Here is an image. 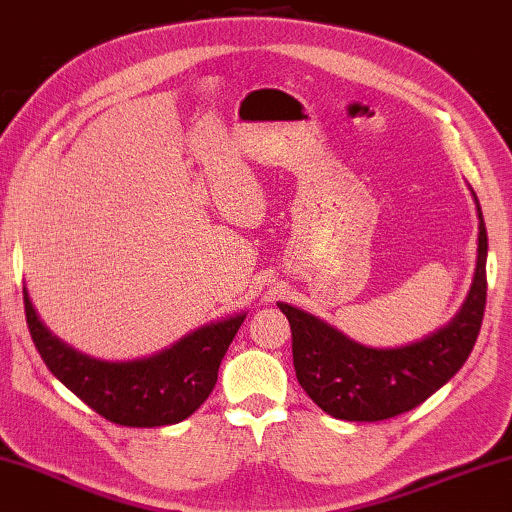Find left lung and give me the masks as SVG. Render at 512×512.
<instances>
[{
  "label": "left lung",
  "instance_id": "8db88e82",
  "mask_svg": "<svg viewBox=\"0 0 512 512\" xmlns=\"http://www.w3.org/2000/svg\"><path fill=\"white\" fill-rule=\"evenodd\" d=\"M474 201L479 256L472 288L454 320L429 338L397 349L363 347L317 317L279 304L290 322L297 381L324 413L347 422L390 420L420 406L465 365L479 338L488 295V231L476 195Z\"/></svg>",
  "mask_w": 512,
  "mask_h": 512
}]
</instances>
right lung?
<instances>
[{
    "label": "right lung",
    "mask_w": 512,
    "mask_h": 512,
    "mask_svg": "<svg viewBox=\"0 0 512 512\" xmlns=\"http://www.w3.org/2000/svg\"><path fill=\"white\" fill-rule=\"evenodd\" d=\"M24 315L40 358L58 381L108 422L136 429L177 424L204 404L245 315L201 326L152 358L104 363L49 333L24 290Z\"/></svg>",
    "instance_id": "1"
}]
</instances>
